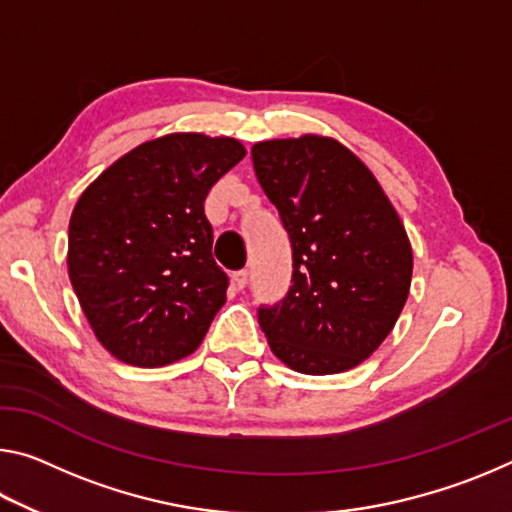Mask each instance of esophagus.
Returning <instances> with one entry per match:
<instances>
[{
  "label": "esophagus",
  "instance_id": "obj_1",
  "mask_svg": "<svg viewBox=\"0 0 512 512\" xmlns=\"http://www.w3.org/2000/svg\"><path fill=\"white\" fill-rule=\"evenodd\" d=\"M232 284H235V289H244L248 284V271H237L235 275H232Z\"/></svg>",
  "mask_w": 512,
  "mask_h": 512
}]
</instances>
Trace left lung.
<instances>
[{
	"mask_svg": "<svg viewBox=\"0 0 512 512\" xmlns=\"http://www.w3.org/2000/svg\"><path fill=\"white\" fill-rule=\"evenodd\" d=\"M259 185L291 241V287L257 309L280 361L305 375L359 366L409 298L413 253L377 178L329 137L253 146Z\"/></svg>",
	"mask_w": 512,
	"mask_h": 512,
	"instance_id": "obj_1",
	"label": "left lung"
}]
</instances>
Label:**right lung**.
Wrapping results in <instances>:
<instances>
[{
	"label": "right lung",
	"mask_w": 512,
	"mask_h": 512,
	"mask_svg": "<svg viewBox=\"0 0 512 512\" xmlns=\"http://www.w3.org/2000/svg\"><path fill=\"white\" fill-rule=\"evenodd\" d=\"M230 137L140 144L85 189L69 219V280L112 357L158 368L192 354L223 307L205 198L244 158Z\"/></svg>",
	"instance_id": "obj_1"
}]
</instances>
